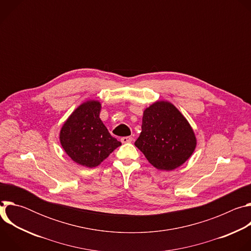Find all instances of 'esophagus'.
<instances>
[{"instance_id": "1", "label": "esophagus", "mask_w": 251, "mask_h": 251, "mask_svg": "<svg viewBox=\"0 0 251 251\" xmlns=\"http://www.w3.org/2000/svg\"><path fill=\"white\" fill-rule=\"evenodd\" d=\"M132 140H133V138L130 137V136H128V137H122V138H121V142H122V143H130V142H132Z\"/></svg>"}]
</instances>
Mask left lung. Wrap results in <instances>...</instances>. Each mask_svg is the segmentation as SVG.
<instances>
[{"label":"left lung","instance_id":"1","mask_svg":"<svg viewBox=\"0 0 251 251\" xmlns=\"http://www.w3.org/2000/svg\"><path fill=\"white\" fill-rule=\"evenodd\" d=\"M142 132L135 146L156 169L172 171L194 153L197 138L185 116L168 101H157L144 110Z\"/></svg>","mask_w":251,"mask_h":251}]
</instances>
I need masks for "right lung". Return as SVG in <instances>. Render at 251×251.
<instances>
[{
	"label": "right lung",
	"mask_w": 251,
	"mask_h": 251,
	"mask_svg": "<svg viewBox=\"0 0 251 251\" xmlns=\"http://www.w3.org/2000/svg\"><path fill=\"white\" fill-rule=\"evenodd\" d=\"M100 110L99 101H85L60 129L59 141L63 150L71 160L83 167H97L121 145L99 118Z\"/></svg>",
	"instance_id": "right-lung-1"
}]
</instances>
